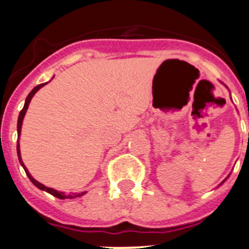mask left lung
Segmentation results:
<instances>
[{"label":"left lung","instance_id":"8db88e82","mask_svg":"<svg viewBox=\"0 0 249 249\" xmlns=\"http://www.w3.org/2000/svg\"><path fill=\"white\" fill-rule=\"evenodd\" d=\"M229 176H230V174H229V175H228V178H229ZM226 178H225V180H223V181H221V182H220V185H223V183L225 182V181H226ZM220 185H219V186H220Z\"/></svg>","mask_w":249,"mask_h":249}]
</instances>
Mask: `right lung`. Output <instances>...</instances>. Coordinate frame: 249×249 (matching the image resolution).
Masks as SVG:
<instances>
[{
    "mask_svg": "<svg viewBox=\"0 0 249 249\" xmlns=\"http://www.w3.org/2000/svg\"><path fill=\"white\" fill-rule=\"evenodd\" d=\"M46 84H47V83H45V84H40V85H37V86H36V88H34L33 90H31V92L29 93L28 97H26L25 103H24L23 109H21V110H20V113H19V117H18V124H17V131H18V141H17V153H18L19 163L21 164V166H23V168H24V170H25L26 175H28V178H30L31 182H33L34 185H35L36 187H37V189L42 190V191L48 192V194H50V195H52V196L57 197V198H59V199H73V198H76V197H81V196H84V195L86 194V191H85V192H81V194H64V192L57 191V190L51 189V187H46L45 185H42V183H41V182H38V181H36L35 178H34L33 176H31V174L29 173V170H28V169H26V166L24 165L23 160H21V156H20V146H19V139H20V132H21V125H23V119H24V117H25V113H26V110H28L29 103H30L31 98H33V97H34V95H35V93L37 92V91L40 90L41 88H43V86H45Z\"/></svg>",
    "mask_w": 249,
    "mask_h": 249,
    "instance_id": "obj_1",
    "label": "right lung"
}]
</instances>
